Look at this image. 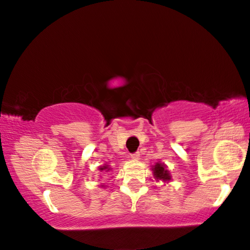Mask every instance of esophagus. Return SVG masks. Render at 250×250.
Instances as JSON below:
<instances>
[{
	"instance_id": "esophagus-1",
	"label": "esophagus",
	"mask_w": 250,
	"mask_h": 250,
	"mask_svg": "<svg viewBox=\"0 0 250 250\" xmlns=\"http://www.w3.org/2000/svg\"><path fill=\"white\" fill-rule=\"evenodd\" d=\"M130 157H131V159H134V160H138V159H140V153H138V152L132 153Z\"/></svg>"
}]
</instances>
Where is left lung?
Segmentation results:
<instances>
[{"label": "left lung", "instance_id": "1", "mask_svg": "<svg viewBox=\"0 0 250 250\" xmlns=\"http://www.w3.org/2000/svg\"><path fill=\"white\" fill-rule=\"evenodd\" d=\"M151 170H152L153 173V178L156 179V181L158 182L162 181L164 183H167L172 180L169 170L167 169V166L164 163H160V162L156 163V165L152 166Z\"/></svg>", "mask_w": 250, "mask_h": 250}]
</instances>
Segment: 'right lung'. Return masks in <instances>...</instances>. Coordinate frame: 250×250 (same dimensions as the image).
<instances>
[{"label": "right lung", "instance_id": "1", "mask_svg": "<svg viewBox=\"0 0 250 250\" xmlns=\"http://www.w3.org/2000/svg\"><path fill=\"white\" fill-rule=\"evenodd\" d=\"M99 170H100V172H110V170H112V168H110L109 165H107V164H105V165H104V166H99ZM100 187L105 188V186L100 185Z\"/></svg>", "mask_w": 250, "mask_h": 250}]
</instances>
